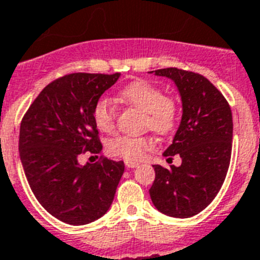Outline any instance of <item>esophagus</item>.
<instances>
[{"label":"esophagus","mask_w":260,"mask_h":260,"mask_svg":"<svg viewBox=\"0 0 260 260\" xmlns=\"http://www.w3.org/2000/svg\"><path fill=\"white\" fill-rule=\"evenodd\" d=\"M125 165L127 168H137L138 165H139V162H138V161H130V160H126Z\"/></svg>","instance_id":"obj_1"}]
</instances>
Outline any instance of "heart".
Masks as SVG:
<instances>
[{"label": "heart", "instance_id": "heart-1", "mask_svg": "<svg viewBox=\"0 0 260 260\" xmlns=\"http://www.w3.org/2000/svg\"><path fill=\"white\" fill-rule=\"evenodd\" d=\"M119 96L126 104L137 108L146 114L144 125L157 134L167 135L174 130L178 121V105L176 100L165 96L164 91L148 83L146 80H134L123 87ZM116 108L108 99L102 98L96 102L92 110V118L96 127L103 133H110L116 126ZM156 142L151 135L144 137L114 138L109 143L112 155L125 160H141L147 151L153 150Z\"/></svg>", "mask_w": 260, "mask_h": 260}]
</instances>
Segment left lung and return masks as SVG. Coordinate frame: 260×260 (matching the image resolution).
<instances>
[{"label":"left lung","instance_id":"obj_1","mask_svg":"<svg viewBox=\"0 0 260 260\" xmlns=\"http://www.w3.org/2000/svg\"><path fill=\"white\" fill-rule=\"evenodd\" d=\"M176 83L182 118L164 156L180 155L182 164L155 168L150 189L153 206L164 215L186 219L215 199L228 173L233 119L228 102L207 78L177 68L150 71Z\"/></svg>","mask_w":260,"mask_h":260}]
</instances>
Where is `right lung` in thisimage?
<instances>
[{
	"label": "right lung",
	"instance_id": "add662e5",
	"mask_svg": "<svg viewBox=\"0 0 260 260\" xmlns=\"http://www.w3.org/2000/svg\"><path fill=\"white\" fill-rule=\"evenodd\" d=\"M119 75L74 73L53 80L20 123L19 156L29 187L66 224H89L105 215L125 171L123 161L107 157L95 164L78 161L84 152H102L92 110Z\"/></svg>",
	"mask_w": 260,
	"mask_h": 260
}]
</instances>
